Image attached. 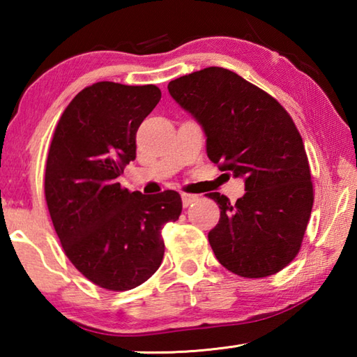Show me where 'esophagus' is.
<instances>
[{
	"label": "esophagus",
	"instance_id": "esophagus-1",
	"mask_svg": "<svg viewBox=\"0 0 357 357\" xmlns=\"http://www.w3.org/2000/svg\"><path fill=\"white\" fill-rule=\"evenodd\" d=\"M181 198H183V206H184V208L190 206V204H192L193 202L198 200L197 195H190V193H183V195H181Z\"/></svg>",
	"mask_w": 357,
	"mask_h": 357
}]
</instances>
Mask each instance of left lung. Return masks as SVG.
I'll list each match as a JSON object with an SVG mask.
<instances>
[{"mask_svg": "<svg viewBox=\"0 0 357 357\" xmlns=\"http://www.w3.org/2000/svg\"><path fill=\"white\" fill-rule=\"evenodd\" d=\"M168 93L206 135V153L245 193L219 192L220 220L208 233L219 263L247 279L279 273L301 249L313 206L310 167L291 116L273 96L223 68L168 83Z\"/></svg>", "mask_w": 357, "mask_h": 357, "instance_id": "8db88e82", "label": "left lung"}]
</instances>
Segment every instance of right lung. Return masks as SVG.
I'll list each match as a JSON object with an SVG mask.
<instances>
[{"mask_svg": "<svg viewBox=\"0 0 357 357\" xmlns=\"http://www.w3.org/2000/svg\"><path fill=\"white\" fill-rule=\"evenodd\" d=\"M160 96L154 84L94 83L66 108L48 151L45 200L64 253L88 280L112 291L142 285L159 269L160 231L183 209L178 192L142 195L118 183Z\"/></svg>", "mask_w": 357, "mask_h": 357, "instance_id": "add662e5", "label": "right lung"}]
</instances>
